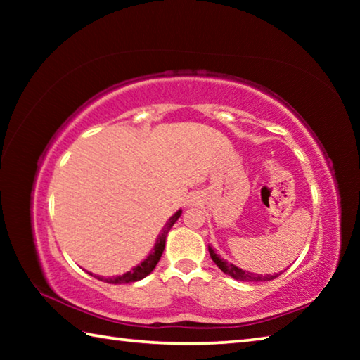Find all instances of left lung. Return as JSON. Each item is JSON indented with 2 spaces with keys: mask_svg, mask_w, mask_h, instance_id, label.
<instances>
[{
  "mask_svg": "<svg viewBox=\"0 0 360 360\" xmlns=\"http://www.w3.org/2000/svg\"><path fill=\"white\" fill-rule=\"evenodd\" d=\"M210 249V255L211 259L214 264L221 268V270L225 273V275L231 276L233 279H236V281H245V283H257V281H271V279H275L278 275H257V273H251V271H246V270H241V268H238L233 264H229L227 260H224L219 257V255L214 252V249H212L211 246L208 248Z\"/></svg>",
  "mask_w": 360,
  "mask_h": 360,
  "instance_id": "1",
  "label": "left lung"
}]
</instances>
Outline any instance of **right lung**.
Returning <instances> with one entry per match:
<instances>
[{
    "label": "right lung",
    "instance_id": "add662e5",
    "mask_svg": "<svg viewBox=\"0 0 360 360\" xmlns=\"http://www.w3.org/2000/svg\"><path fill=\"white\" fill-rule=\"evenodd\" d=\"M181 210L176 211L174 214L168 219V222L165 224V227L162 229V233L158 235V238L155 241V246L152 249V252L146 257L141 264L136 265L133 270L124 273L122 276H115V278H101V276H96L100 279V281H105L109 284H122V283H135L139 281V279H143L149 275V273L154 270L155 265L158 264V260H160L162 254H163V249H165V241H167V235L168 231L172 230V227L174 225V222L178 221L179 216H181ZM92 275V273H90Z\"/></svg>",
    "mask_w": 360,
    "mask_h": 360
}]
</instances>
